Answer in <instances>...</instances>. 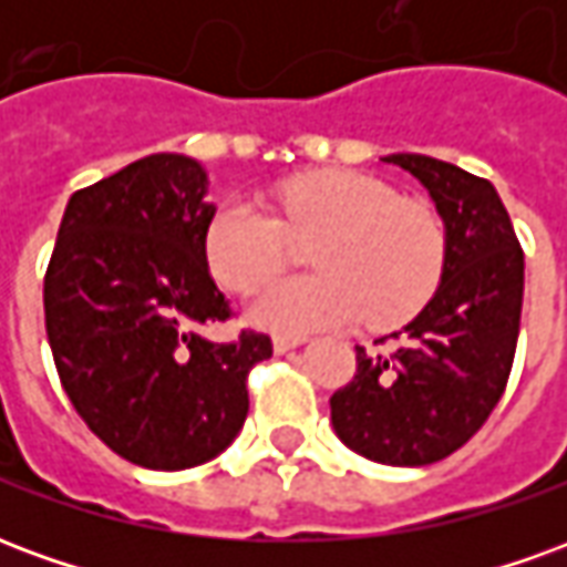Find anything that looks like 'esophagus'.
<instances>
[{
    "mask_svg": "<svg viewBox=\"0 0 567 567\" xmlns=\"http://www.w3.org/2000/svg\"><path fill=\"white\" fill-rule=\"evenodd\" d=\"M300 343H303V337H272V352L285 355V352H291Z\"/></svg>",
    "mask_w": 567,
    "mask_h": 567,
    "instance_id": "obj_1",
    "label": "esophagus"
}]
</instances>
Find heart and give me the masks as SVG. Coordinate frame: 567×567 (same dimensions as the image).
<instances>
[{"mask_svg": "<svg viewBox=\"0 0 567 567\" xmlns=\"http://www.w3.org/2000/svg\"><path fill=\"white\" fill-rule=\"evenodd\" d=\"M291 239H312L319 276L276 279L248 300L246 319L279 337H303L364 319L392 328L413 319L446 270V227L416 199L349 173L297 175L276 190V218L248 197H227L203 227V258L227 291H251L282 267Z\"/></svg>", "mask_w": 567, "mask_h": 567, "instance_id": "1", "label": "heart"}]
</instances>
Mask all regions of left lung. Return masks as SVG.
Returning <instances> with one entry per match:
<instances>
[{"label": "left lung", "instance_id": "obj_1", "mask_svg": "<svg viewBox=\"0 0 567 567\" xmlns=\"http://www.w3.org/2000/svg\"><path fill=\"white\" fill-rule=\"evenodd\" d=\"M385 163L425 187L446 227L437 291L385 355L358 346V373L333 392L337 437L370 462L419 467L474 437L511 377L523 312V248L492 182L425 154Z\"/></svg>", "mask_w": 567, "mask_h": 567}]
</instances>
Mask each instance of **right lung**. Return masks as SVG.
I'll return each mask as SVG.
<instances>
[{
  "instance_id": "add662e5",
  "label": "right lung",
  "mask_w": 567,
  "mask_h": 567,
  "mask_svg": "<svg viewBox=\"0 0 567 567\" xmlns=\"http://www.w3.org/2000/svg\"><path fill=\"white\" fill-rule=\"evenodd\" d=\"M185 154H148L66 203L44 276V328L69 401L121 458L185 471L221 455L248 413L246 377L272 355L243 331L212 343L227 300L203 258L215 203Z\"/></svg>"
}]
</instances>
